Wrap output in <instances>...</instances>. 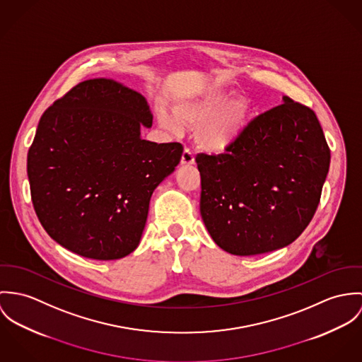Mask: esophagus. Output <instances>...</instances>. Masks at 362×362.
<instances>
[{"mask_svg": "<svg viewBox=\"0 0 362 362\" xmlns=\"http://www.w3.org/2000/svg\"><path fill=\"white\" fill-rule=\"evenodd\" d=\"M180 162H182V165H193L194 163V156L189 148H185Z\"/></svg>", "mask_w": 362, "mask_h": 362, "instance_id": "esophagus-1", "label": "esophagus"}]
</instances>
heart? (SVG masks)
I'll return each mask as SVG.
<instances>
[{
    "instance_id": "obj_1",
    "label": "heart",
    "mask_w": 362,
    "mask_h": 362,
    "mask_svg": "<svg viewBox=\"0 0 362 362\" xmlns=\"http://www.w3.org/2000/svg\"><path fill=\"white\" fill-rule=\"evenodd\" d=\"M251 118L250 103L233 97L225 87H214L199 97L175 105V111L161 110L158 122L170 133H182L185 126H197L196 141L209 154L230 151L240 141Z\"/></svg>"
}]
</instances>
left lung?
<instances>
[{"label":"left lung","instance_id":"obj_1","mask_svg":"<svg viewBox=\"0 0 362 362\" xmlns=\"http://www.w3.org/2000/svg\"><path fill=\"white\" fill-rule=\"evenodd\" d=\"M200 212L222 250L257 255L283 248L311 222L330 150L313 110L288 97L248 123L219 156L199 154Z\"/></svg>","mask_w":362,"mask_h":362}]
</instances>
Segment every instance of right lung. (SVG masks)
Masks as SVG:
<instances>
[{
  "label": "right lung",
  "instance_id": "obj_1",
  "mask_svg": "<svg viewBox=\"0 0 362 362\" xmlns=\"http://www.w3.org/2000/svg\"><path fill=\"white\" fill-rule=\"evenodd\" d=\"M147 100L112 79L81 81L40 118L28 154L35 211L52 240L108 261L133 252L150 199L180 162V143L143 140Z\"/></svg>",
  "mask_w": 362,
  "mask_h": 362
}]
</instances>
